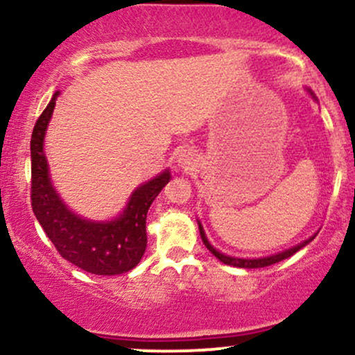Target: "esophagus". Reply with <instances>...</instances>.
Segmentation results:
<instances>
[{
	"label": "esophagus",
	"instance_id": "obj_1",
	"mask_svg": "<svg viewBox=\"0 0 355 355\" xmlns=\"http://www.w3.org/2000/svg\"><path fill=\"white\" fill-rule=\"evenodd\" d=\"M177 164L183 170H191L195 164H197V158H195L193 152H190V150H182V152L178 153Z\"/></svg>",
	"mask_w": 355,
	"mask_h": 355
}]
</instances>
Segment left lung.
Segmentation results:
<instances>
[{"instance_id": "obj_1", "label": "left lung", "mask_w": 355, "mask_h": 355, "mask_svg": "<svg viewBox=\"0 0 355 355\" xmlns=\"http://www.w3.org/2000/svg\"><path fill=\"white\" fill-rule=\"evenodd\" d=\"M307 92H309V95H311L313 100H317V98H315V95H313V93H312V89H307ZM197 222H198V230H200V237H202V240H203V243H205V247L209 248V250L211 252V254H214L215 257H217V259L220 260V262L227 263V266L240 267V268H260V267H268V266H272V263L280 262V260L288 259V257L294 255L295 252H299L300 248L307 245V243H311L312 240L315 239V235H317V234H313L312 237H309L307 240H304V242L297 243V245L291 247V248H287V250H284V252H279V254L268 255V257H260V259H239V257H230V255L222 254V252L217 250V248H215L214 245H211V243L209 242V239H207L205 230H203V227H202L200 220H197Z\"/></svg>"}]
</instances>
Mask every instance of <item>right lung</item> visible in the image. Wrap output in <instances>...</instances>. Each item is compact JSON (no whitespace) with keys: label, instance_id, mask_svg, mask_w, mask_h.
<instances>
[{"label":"right lung","instance_id":"add662e5","mask_svg":"<svg viewBox=\"0 0 355 355\" xmlns=\"http://www.w3.org/2000/svg\"><path fill=\"white\" fill-rule=\"evenodd\" d=\"M60 92L40 115L31 135V207L44 234L63 259L95 275H118L135 268L146 248V214L172 175L166 168L141 183L112 220H89L68 209L53 187L44 135Z\"/></svg>","mask_w":355,"mask_h":355}]
</instances>
